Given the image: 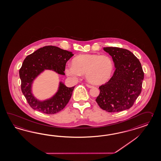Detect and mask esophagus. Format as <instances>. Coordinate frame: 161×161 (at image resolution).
Returning a JSON list of instances; mask_svg holds the SVG:
<instances>
[{
	"mask_svg": "<svg viewBox=\"0 0 161 161\" xmlns=\"http://www.w3.org/2000/svg\"><path fill=\"white\" fill-rule=\"evenodd\" d=\"M86 86L87 87H88V88H92V87H94L93 86H91L90 84H86Z\"/></svg>",
	"mask_w": 161,
	"mask_h": 161,
	"instance_id": "34e87169",
	"label": "esophagus"
}]
</instances>
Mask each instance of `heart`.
Wrapping results in <instances>:
<instances>
[{
    "mask_svg": "<svg viewBox=\"0 0 161 161\" xmlns=\"http://www.w3.org/2000/svg\"><path fill=\"white\" fill-rule=\"evenodd\" d=\"M72 63L65 68L68 76L77 79L81 75L86 74L87 81L94 84L106 82L114 70L113 60L107 55H79L73 59Z\"/></svg>",
    "mask_w": 161,
    "mask_h": 161,
    "instance_id": "heart-1",
    "label": "heart"
}]
</instances>
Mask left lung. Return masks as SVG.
<instances>
[{
  "mask_svg": "<svg viewBox=\"0 0 161 161\" xmlns=\"http://www.w3.org/2000/svg\"><path fill=\"white\" fill-rule=\"evenodd\" d=\"M112 58L116 70L108 82L99 87L96 99L99 107L108 112L129 109L141 94L144 72L132 52L117 47H103Z\"/></svg>",
  "mask_w": 161,
  "mask_h": 161,
  "instance_id": "left-lung-1",
  "label": "left lung"
}]
</instances>
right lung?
I'll list each match as a JSON object with an SVG mask.
<instances>
[{"label": "right lung", "instance_id": "add662e5", "mask_svg": "<svg viewBox=\"0 0 161 161\" xmlns=\"http://www.w3.org/2000/svg\"><path fill=\"white\" fill-rule=\"evenodd\" d=\"M73 55L72 52L57 47L46 46L36 50L24 59L19 70L21 89L28 103L33 109L52 114L59 112L66 106L75 86L69 88L60 82L59 90L53 97L40 101L32 94L31 86L36 77L45 70H52L59 75H65L64 71L67 62Z\"/></svg>", "mask_w": 161, "mask_h": 161}]
</instances>
